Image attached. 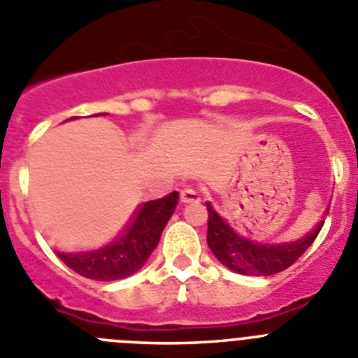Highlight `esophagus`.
Instances as JSON below:
<instances>
[{"label":"esophagus","instance_id":"34e87169","mask_svg":"<svg viewBox=\"0 0 358 358\" xmlns=\"http://www.w3.org/2000/svg\"><path fill=\"white\" fill-rule=\"evenodd\" d=\"M180 199H182V203H198L199 192L194 189H182V192H180Z\"/></svg>","mask_w":358,"mask_h":358}]
</instances>
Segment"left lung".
Instances as JSON below:
<instances>
[{"mask_svg":"<svg viewBox=\"0 0 358 358\" xmlns=\"http://www.w3.org/2000/svg\"><path fill=\"white\" fill-rule=\"evenodd\" d=\"M205 205L208 210V247L222 265L242 275H273L292 266L315 242L325 222L322 220L315 229L299 238L282 240L279 243H262L249 238L245 233L222 219L212 203Z\"/></svg>","mask_w":358,"mask_h":358,"instance_id":"8db88e82","label":"left lung"}]
</instances>
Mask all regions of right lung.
I'll return each mask as SVG.
<instances>
[{
  "label": "right lung",
  "mask_w": 358,
  "mask_h": 358,
  "mask_svg": "<svg viewBox=\"0 0 358 358\" xmlns=\"http://www.w3.org/2000/svg\"><path fill=\"white\" fill-rule=\"evenodd\" d=\"M178 203V192L143 203L129 224L109 245L90 252H56L69 268L93 280H116L138 272L159 243L162 229Z\"/></svg>",
  "instance_id": "1"
}]
</instances>
